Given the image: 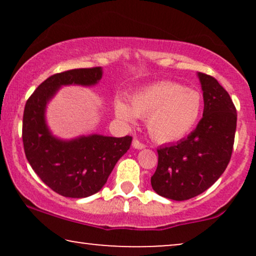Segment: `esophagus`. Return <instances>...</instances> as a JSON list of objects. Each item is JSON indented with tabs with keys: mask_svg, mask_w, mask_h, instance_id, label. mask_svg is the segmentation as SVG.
Returning a JSON list of instances; mask_svg holds the SVG:
<instances>
[{
	"mask_svg": "<svg viewBox=\"0 0 256 256\" xmlns=\"http://www.w3.org/2000/svg\"><path fill=\"white\" fill-rule=\"evenodd\" d=\"M132 146H134L135 149H143V148H146V144L140 141V140L135 138L134 141H132Z\"/></svg>",
	"mask_w": 256,
	"mask_h": 256,
	"instance_id": "1",
	"label": "esophagus"
}]
</instances>
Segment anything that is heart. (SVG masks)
I'll list each match as a JSON object with an SVG mask.
<instances>
[{"label":"heart","instance_id":"heart-1","mask_svg":"<svg viewBox=\"0 0 256 256\" xmlns=\"http://www.w3.org/2000/svg\"><path fill=\"white\" fill-rule=\"evenodd\" d=\"M130 102L132 107L124 100L115 102L118 116L128 122L134 121L135 115L146 118L150 136L160 143L176 142L186 136L202 112V96L198 90L171 82L140 90Z\"/></svg>","mask_w":256,"mask_h":256}]
</instances>
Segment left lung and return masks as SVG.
I'll list each match as a JSON object with an SVG mask.
<instances>
[{
	"label": "left lung",
	"instance_id": "left-lung-1",
	"mask_svg": "<svg viewBox=\"0 0 256 256\" xmlns=\"http://www.w3.org/2000/svg\"><path fill=\"white\" fill-rule=\"evenodd\" d=\"M198 76L204 96L202 120L186 138L157 149L152 186L172 200H188L208 190L225 171L233 152L236 106L216 79L200 72Z\"/></svg>",
	"mask_w": 256,
	"mask_h": 256
}]
</instances>
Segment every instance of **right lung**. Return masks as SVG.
Instances as JSON below:
<instances>
[{
    "instance_id": "add662e5",
    "label": "right lung",
    "mask_w": 256,
    "mask_h": 256,
    "mask_svg": "<svg viewBox=\"0 0 256 256\" xmlns=\"http://www.w3.org/2000/svg\"><path fill=\"white\" fill-rule=\"evenodd\" d=\"M102 76L101 68H74L44 80L28 99L22 138L28 162L51 190L70 198H85L101 190L115 164L130 148L132 136H82L72 141L54 138L45 124L48 101L62 85L90 86Z\"/></svg>"
}]
</instances>
